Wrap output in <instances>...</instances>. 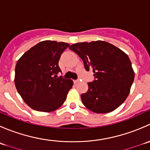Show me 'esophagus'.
Returning a JSON list of instances; mask_svg holds the SVG:
<instances>
[{"instance_id": "esophagus-1", "label": "esophagus", "mask_w": 150, "mask_h": 150, "mask_svg": "<svg viewBox=\"0 0 150 150\" xmlns=\"http://www.w3.org/2000/svg\"><path fill=\"white\" fill-rule=\"evenodd\" d=\"M79 82H80V80H75V81H74V83L75 84L78 83Z\"/></svg>"}]
</instances>
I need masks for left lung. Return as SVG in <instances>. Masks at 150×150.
Masks as SVG:
<instances>
[{
	"label": "left lung",
	"instance_id": "left-lung-1",
	"mask_svg": "<svg viewBox=\"0 0 150 150\" xmlns=\"http://www.w3.org/2000/svg\"><path fill=\"white\" fill-rule=\"evenodd\" d=\"M69 48L83 61L87 71L93 69L96 80L88 83L81 94L85 107L95 113L113 111L123 103L134 80L129 57L117 47L102 40L71 45Z\"/></svg>",
	"mask_w": 150,
	"mask_h": 150
}]
</instances>
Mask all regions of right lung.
<instances>
[{"mask_svg": "<svg viewBox=\"0 0 150 150\" xmlns=\"http://www.w3.org/2000/svg\"><path fill=\"white\" fill-rule=\"evenodd\" d=\"M69 43L43 40L32 47L17 61L14 83L30 107L50 112L59 108L73 86L70 79L57 77L59 60Z\"/></svg>", "mask_w": 150, "mask_h": 150, "instance_id": "obj_1", "label": "right lung"}]
</instances>
